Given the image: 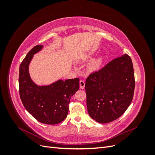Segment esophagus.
Instances as JSON below:
<instances>
[{
	"mask_svg": "<svg viewBox=\"0 0 155 155\" xmlns=\"http://www.w3.org/2000/svg\"><path fill=\"white\" fill-rule=\"evenodd\" d=\"M79 85H80V88L81 89H84L85 88V82L84 80H80L79 81Z\"/></svg>",
	"mask_w": 155,
	"mask_h": 155,
	"instance_id": "1",
	"label": "esophagus"
}]
</instances>
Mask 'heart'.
<instances>
[{"instance_id":"obj_1","label":"heart","mask_w":155,"mask_h":155,"mask_svg":"<svg viewBox=\"0 0 155 155\" xmlns=\"http://www.w3.org/2000/svg\"><path fill=\"white\" fill-rule=\"evenodd\" d=\"M101 63H102V58H99L96 59L92 60V61L88 65V67H87L88 71L91 72L96 71V70H97L101 67Z\"/></svg>"}]
</instances>
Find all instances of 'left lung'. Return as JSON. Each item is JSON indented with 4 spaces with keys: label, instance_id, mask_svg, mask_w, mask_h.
I'll return each instance as SVG.
<instances>
[{
    "label": "left lung",
    "instance_id": "8db88e82",
    "mask_svg": "<svg viewBox=\"0 0 155 155\" xmlns=\"http://www.w3.org/2000/svg\"><path fill=\"white\" fill-rule=\"evenodd\" d=\"M134 87V69L129 56L125 54L112 60L86 79L89 116L101 124L118 119L132 101Z\"/></svg>",
    "mask_w": 155,
    "mask_h": 155
}]
</instances>
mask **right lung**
Instances as JSON below:
<instances>
[{
  "instance_id": "obj_1",
  "label": "right lung",
  "mask_w": 155,
  "mask_h": 155,
  "mask_svg": "<svg viewBox=\"0 0 155 155\" xmlns=\"http://www.w3.org/2000/svg\"><path fill=\"white\" fill-rule=\"evenodd\" d=\"M43 45L34 46L21 63L19 68V94L26 110L40 122L58 124L67 116L71 97L79 88V79H62L47 86H38L31 79L28 67L34 55Z\"/></svg>"
}]
</instances>
